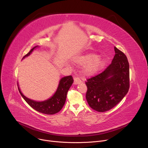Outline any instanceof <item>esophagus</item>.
Here are the masks:
<instances>
[{
  "label": "esophagus",
  "instance_id": "obj_1",
  "mask_svg": "<svg viewBox=\"0 0 148 148\" xmlns=\"http://www.w3.org/2000/svg\"><path fill=\"white\" fill-rule=\"evenodd\" d=\"M81 83H82L81 80L79 78H78V77H75V78L74 79V84L75 85L79 84H80Z\"/></svg>",
  "mask_w": 148,
  "mask_h": 148
}]
</instances>
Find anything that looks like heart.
<instances>
[{"label":"heart","instance_id":"1","mask_svg":"<svg viewBox=\"0 0 148 148\" xmlns=\"http://www.w3.org/2000/svg\"><path fill=\"white\" fill-rule=\"evenodd\" d=\"M82 64H86L83 68V73L86 76H92L98 73L105 66V60L95 54H87L79 61Z\"/></svg>","mask_w":148,"mask_h":148}]
</instances>
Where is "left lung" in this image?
<instances>
[{"label":"left lung","mask_w":148,"mask_h":148,"mask_svg":"<svg viewBox=\"0 0 148 148\" xmlns=\"http://www.w3.org/2000/svg\"><path fill=\"white\" fill-rule=\"evenodd\" d=\"M115 55L111 64L98 75L87 80L86 98L89 106L104 112L117 105L130 88L129 63L123 52L114 47Z\"/></svg>","instance_id":"obj_1"}]
</instances>
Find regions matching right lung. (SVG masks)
<instances>
[{"label": "right lung", "instance_id": "right-lung-1", "mask_svg": "<svg viewBox=\"0 0 148 148\" xmlns=\"http://www.w3.org/2000/svg\"><path fill=\"white\" fill-rule=\"evenodd\" d=\"M39 47L40 46L38 45L34 47L23 58V59L29 56L34 50ZM73 81L71 75L62 77L59 82L58 88L54 94L50 98L46 100L42 101H37L31 99L26 97L21 92L18 82L17 86L21 97L31 107H32L35 110L44 114H54L58 113L64 107L65 103L67 92L70 87L71 86Z\"/></svg>", "mask_w": 148, "mask_h": 148}]
</instances>
